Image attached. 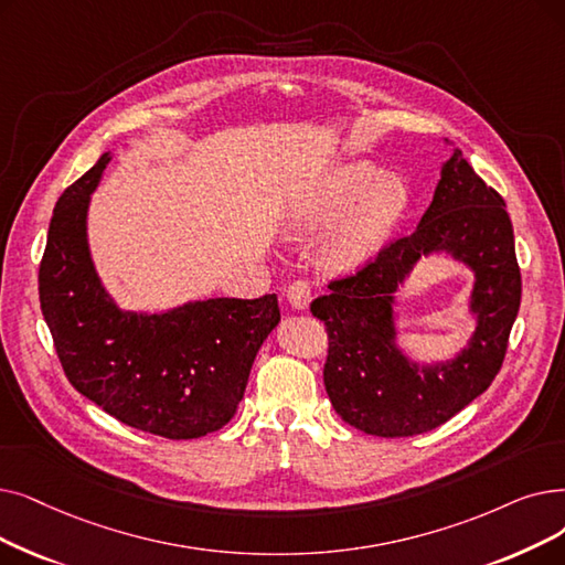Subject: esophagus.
Wrapping results in <instances>:
<instances>
[{
	"label": "esophagus",
	"instance_id": "esophagus-1",
	"mask_svg": "<svg viewBox=\"0 0 565 565\" xmlns=\"http://www.w3.org/2000/svg\"><path fill=\"white\" fill-rule=\"evenodd\" d=\"M286 296H288V302L296 309H307L311 302V286L305 279H298L288 286Z\"/></svg>",
	"mask_w": 565,
	"mask_h": 565
}]
</instances>
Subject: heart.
Instances as JSON below:
<instances>
[{
    "label": "heart",
    "instance_id": "heart-1",
    "mask_svg": "<svg viewBox=\"0 0 565 565\" xmlns=\"http://www.w3.org/2000/svg\"><path fill=\"white\" fill-rule=\"evenodd\" d=\"M376 175L374 166L353 163L341 168L328 184L326 201L318 212L321 224H328L330 218L347 212L361 193H365L353 218L330 247V258L337 267H353L370 258L406 207L408 193L404 182L392 175L376 180Z\"/></svg>",
    "mask_w": 565,
    "mask_h": 565
}]
</instances>
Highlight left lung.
Listing matches in <instances>:
<instances>
[{
    "mask_svg": "<svg viewBox=\"0 0 565 565\" xmlns=\"http://www.w3.org/2000/svg\"><path fill=\"white\" fill-rule=\"evenodd\" d=\"M434 248H450L477 269L479 328L452 363L418 367L391 341V292ZM328 288L309 309L328 332L323 381L341 420L383 438L431 431L492 385L508 351L522 275L505 201L455 152L418 228L383 242L353 273L328 279Z\"/></svg>",
    "mask_w": 565,
    "mask_h": 565,
    "instance_id": "obj_1",
    "label": "left lung"
}]
</instances>
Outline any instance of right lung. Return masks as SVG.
<instances>
[{
    "mask_svg": "<svg viewBox=\"0 0 565 565\" xmlns=\"http://www.w3.org/2000/svg\"><path fill=\"white\" fill-rule=\"evenodd\" d=\"M104 154L64 189L39 265V300L68 383L134 429L201 438L231 423L277 296L214 298L161 316L119 311L89 260L85 216Z\"/></svg>",
    "mask_w": 565,
    "mask_h": 565,
    "instance_id": "1",
    "label": "right lung"
}]
</instances>
